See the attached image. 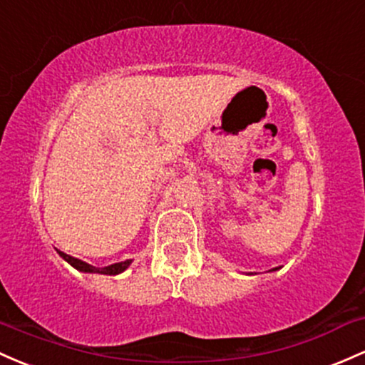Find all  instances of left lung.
<instances>
[{"label":"left lung","mask_w":365,"mask_h":365,"mask_svg":"<svg viewBox=\"0 0 365 365\" xmlns=\"http://www.w3.org/2000/svg\"><path fill=\"white\" fill-rule=\"evenodd\" d=\"M280 267H275V268H272V270H268V272H275V270H279Z\"/></svg>","instance_id":"1"}]
</instances>
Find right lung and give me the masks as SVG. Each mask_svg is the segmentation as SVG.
I'll return each instance as SVG.
<instances>
[{
  "instance_id": "1",
  "label": "right lung",
  "mask_w": 365,
  "mask_h": 365,
  "mask_svg": "<svg viewBox=\"0 0 365 365\" xmlns=\"http://www.w3.org/2000/svg\"><path fill=\"white\" fill-rule=\"evenodd\" d=\"M57 253L62 256V258L66 259L71 267H74L76 270H79V272H85V274L118 275V274H121V272L126 270V268L131 265V262H133V259H124V262L112 263V265H109V267H93V265H90V263L83 262V259L74 258V256H71V255H66L63 251H60V250H57Z\"/></svg>"
}]
</instances>
